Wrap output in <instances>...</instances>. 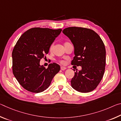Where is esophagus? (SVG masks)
I'll use <instances>...</instances> for the list:
<instances>
[{"label": "esophagus", "mask_w": 121, "mask_h": 121, "mask_svg": "<svg viewBox=\"0 0 121 121\" xmlns=\"http://www.w3.org/2000/svg\"><path fill=\"white\" fill-rule=\"evenodd\" d=\"M66 69H67V68H66V67H63V66H61V69L62 70H65Z\"/></svg>", "instance_id": "obj_1"}]
</instances>
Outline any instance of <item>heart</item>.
Returning <instances> with one entry per match:
<instances>
[{"label": "heart", "instance_id": "b5f03b06", "mask_svg": "<svg viewBox=\"0 0 121 121\" xmlns=\"http://www.w3.org/2000/svg\"><path fill=\"white\" fill-rule=\"evenodd\" d=\"M66 43H65V44H66ZM53 48H54V44H52L50 46V48H49V49H50V51H52L53 50ZM59 62H60V63H61V64H65V62L63 60H60V61H59Z\"/></svg>", "mask_w": 121, "mask_h": 121}]
</instances>
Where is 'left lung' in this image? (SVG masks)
<instances>
[{
	"label": "left lung",
	"instance_id": "obj_1",
	"mask_svg": "<svg viewBox=\"0 0 121 121\" xmlns=\"http://www.w3.org/2000/svg\"><path fill=\"white\" fill-rule=\"evenodd\" d=\"M62 32L74 46L75 56L71 65L82 67L81 70L75 73L71 86L82 93L93 91L105 73L106 49L103 41L95 31L88 28L72 26L65 28Z\"/></svg>",
	"mask_w": 121,
	"mask_h": 121
}]
</instances>
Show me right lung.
Returning <instances> with one entry per match:
<instances>
[{
	"instance_id": "1",
	"label": "right lung",
	"mask_w": 121,
	"mask_h": 121,
	"mask_svg": "<svg viewBox=\"0 0 121 121\" xmlns=\"http://www.w3.org/2000/svg\"><path fill=\"white\" fill-rule=\"evenodd\" d=\"M62 29L33 28L22 35L12 52V70L18 82L27 91L39 93L48 89L60 69L56 63L48 68L40 65V59L49 52Z\"/></svg>"
}]
</instances>
